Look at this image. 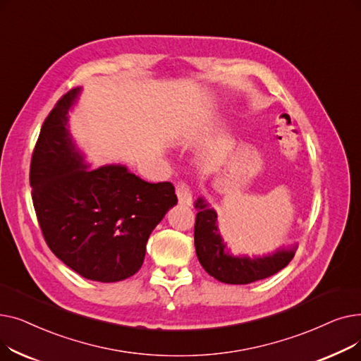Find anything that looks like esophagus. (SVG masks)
Listing matches in <instances>:
<instances>
[{
	"label": "esophagus",
	"mask_w": 361,
	"mask_h": 361,
	"mask_svg": "<svg viewBox=\"0 0 361 361\" xmlns=\"http://www.w3.org/2000/svg\"><path fill=\"white\" fill-rule=\"evenodd\" d=\"M176 193H177L178 202H180L181 204H192L193 195H192L190 187H188L185 183H183V181L177 183V185H176Z\"/></svg>",
	"instance_id": "esophagus-1"
}]
</instances>
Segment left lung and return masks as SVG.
I'll return each mask as SVG.
<instances>
[{
  "label": "left lung",
  "instance_id": "obj_1",
  "mask_svg": "<svg viewBox=\"0 0 361 361\" xmlns=\"http://www.w3.org/2000/svg\"><path fill=\"white\" fill-rule=\"evenodd\" d=\"M195 224V247L203 269L225 283H250L275 275L291 262L297 245L281 247L264 256H234L224 243L218 230V215L214 207L199 197Z\"/></svg>",
  "mask_w": 361,
  "mask_h": 361
}]
</instances>
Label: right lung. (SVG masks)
Masks as SVG:
<instances>
[{"mask_svg": "<svg viewBox=\"0 0 361 361\" xmlns=\"http://www.w3.org/2000/svg\"><path fill=\"white\" fill-rule=\"evenodd\" d=\"M80 90H68L44 121L30 162L32 199L56 257L86 279L117 282L142 268L150 233L177 204L176 188L124 165L85 162L67 124Z\"/></svg>", "mask_w": 361, "mask_h": 361, "instance_id": "1", "label": "right lung"}]
</instances>
